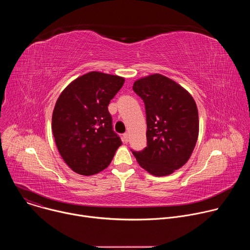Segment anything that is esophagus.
Returning a JSON list of instances; mask_svg holds the SVG:
<instances>
[{
  "instance_id": "obj_1",
  "label": "esophagus",
  "mask_w": 250,
  "mask_h": 250,
  "mask_svg": "<svg viewBox=\"0 0 250 250\" xmlns=\"http://www.w3.org/2000/svg\"><path fill=\"white\" fill-rule=\"evenodd\" d=\"M128 138H129V134H128L127 132L124 133V135H123V140H124L125 144H127V142H128Z\"/></svg>"
}]
</instances>
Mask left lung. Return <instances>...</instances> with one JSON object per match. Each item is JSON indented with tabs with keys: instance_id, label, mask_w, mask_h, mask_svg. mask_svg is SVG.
Returning <instances> with one entry per match:
<instances>
[{
	"instance_id": "1",
	"label": "left lung",
	"mask_w": 250,
	"mask_h": 250,
	"mask_svg": "<svg viewBox=\"0 0 250 250\" xmlns=\"http://www.w3.org/2000/svg\"><path fill=\"white\" fill-rule=\"evenodd\" d=\"M132 89L145 102L147 125V146L132 153L151 175H170L185 165L196 146V102L185 88L158 73L136 80Z\"/></svg>"
}]
</instances>
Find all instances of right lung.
<instances>
[{"label":"right lung","instance_id":"obj_1","mask_svg":"<svg viewBox=\"0 0 250 250\" xmlns=\"http://www.w3.org/2000/svg\"><path fill=\"white\" fill-rule=\"evenodd\" d=\"M124 83V77L91 71L58 97L51 128L62 159L74 172L90 176L103 171L122 146L108 105Z\"/></svg>","mask_w":250,"mask_h":250}]
</instances>
